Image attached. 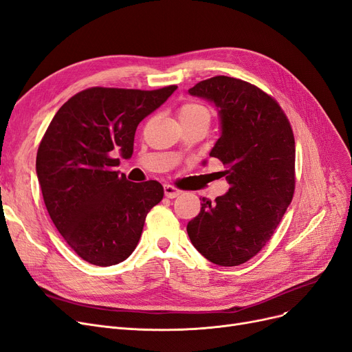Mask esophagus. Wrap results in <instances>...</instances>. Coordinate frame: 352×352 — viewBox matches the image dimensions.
<instances>
[{
	"label": "esophagus",
	"instance_id": "esophagus-1",
	"mask_svg": "<svg viewBox=\"0 0 352 352\" xmlns=\"http://www.w3.org/2000/svg\"><path fill=\"white\" fill-rule=\"evenodd\" d=\"M164 192H165V197H168V198H175L181 194V191L178 188H175L174 186H170V184L164 186Z\"/></svg>",
	"mask_w": 352,
	"mask_h": 352
}]
</instances>
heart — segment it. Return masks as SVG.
<instances>
[{
	"label": "heart",
	"mask_w": 352,
	"mask_h": 352,
	"mask_svg": "<svg viewBox=\"0 0 352 352\" xmlns=\"http://www.w3.org/2000/svg\"><path fill=\"white\" fill-rule=\"evenodd\" d=\"M179 122H210V111L207 106L201 103L190 102L182 104L178 111Z\"/></svg>",
	"instance_id": "b5f03b06"
}]
</instances>
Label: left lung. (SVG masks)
<instances>
[{
  "label": "left lung",
  "mask_w": 352,
  "mask_h": 352,
  "mask_svg": "<svg viewBox=\"0 0 352 352\" xmlns=\"http://www.w3.org/2000/svg\"><path fill=\"white\" fill-rule=\"evenodd\" d=\"M188 94L219 111L220 138L210 157L226 166L230 188L212 204L201 198L187 233L207 261L239 266L262 250L292 201L294 132L278 102L244 80L216 76Z\"/></svg>",
  "instance_id": "8db88e82"
}]
</instances>
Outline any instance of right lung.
I'll use <instances>...</instances> for the list:
<instances>
[{
    "label": "right lung",
    "mask_w": 352,
    "mask_h": 352,
    "mask_svg": "<svg viewBox=\"0 0 352 352\" xmlns=\"http://www.w3.org/2000/svg\"><path fill=\"white\" fill-rule=\"evenodd\" d=\"M177 86L157 90L90 87L57 111L36 160L43 200L58 233L83 261L112 266L126 261L149 210L164 197L158 181L131 182L119 158H131L140 122Z\"/></svg>",
    "instance_id": "add662e5"
}]
</instances>
